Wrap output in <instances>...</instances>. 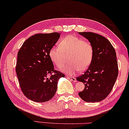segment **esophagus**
<instances>
[{
    "mask_svg": "<svg viewBox=\"0 0 129 129\" xmlns=\"http://www.w3.org/2000/svg\"><path fill=\"white\" fill-rule=\"evenodd\" d=\"M67 78H68L69 80H70L71 81H76V79L75 77H71V76H67Z\"/></svg>",
    "mask_w": 129,
    "mask_h": 129,
    "instance_id": "esophagus-1",
    "label": "esophagus"
}]
</instances>
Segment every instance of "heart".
I'll return each mask as SVG.
<instances>
[{"label":"heart","mask_w":129,"mask_h":129,"mask_svg":"<svg viewBox=\"0 0 129 129\" xmlns=\"http://www.w3.org/2000/svg\"><path fill=\"white\" fill-rule=\"evenodd\" d=\"M59 46H53L49 53L50 60L57 68H62L68 57L69 63L63 69V71L69 75L78 70L84 72L90 66L94 52L90 42L69 35L61 40Z\"/></svg>","instance_id":"heart-1"}]
</instances>
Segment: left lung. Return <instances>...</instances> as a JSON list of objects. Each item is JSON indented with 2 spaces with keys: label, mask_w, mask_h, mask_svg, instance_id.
I'll return each instance as SVG.
<instances>
[{
  "label": "left lung",
  "mask_w": 129,
  "mask_h": 129,
  "mask_svg": "<svg viewBox=\"0 0 129 129\" xmlns=\"http://www.w3.org/2000/svg\"><path fill=\"white\" fill-rule=\"evenodd\" d=\"M88 40L93 48V57L90 66L77 81L84 83V90L79 96L87 102L103 101L112 91L118 75L116 52L107 38L92 32H79Z\"/></svg>",
  "instance_id": "obj_1"
}]
</instances>
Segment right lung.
Returning <instances> with one entry per match:
<instances>
[{
	"mask_svg": "<svg viewBox=\"0 0 129 129\" xmlns=\"http://www.w3.org/2000/svg\"><path fill=\"white\" fill-rule=\"evenodd\" d=\"M57 32L36 34L26 40L18 53L16 72L22 92L42 103L54 96L62 73L54 70L49 53L60 38Z\"/></svg>",
	"mask_w": 129,
	"mask_h": 129,
	"instance_id": "add662e5",
	"label": "right lung"
}]
</instances>
